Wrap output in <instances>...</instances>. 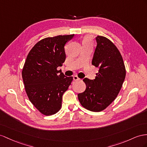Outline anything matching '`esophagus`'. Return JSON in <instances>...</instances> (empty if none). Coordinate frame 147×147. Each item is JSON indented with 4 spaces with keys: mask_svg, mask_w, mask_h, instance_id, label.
I'll return each instance as SVG.
<instances>
[{
    "mask_svg": "<svg viewBox=\"0 0 147 147\" xmlns=\"http://www.w3.org/2000/svg\"><path fill=\"white\" fill-rule=\"evenodd\" d=\"M79 80H80V78H79L77 76H73V80L74 81H78Z\"/></svg>",
    "mask_w": 147,
    "mask_h": 147,
    "instance_id": "34e87169",
    "label": "esophagus"
}]
</instances>
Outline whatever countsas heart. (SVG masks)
<instances>
[{
	"label": "heart",
	"instance_id": "heart-1",
	"mask_svg": "<svg viewBox=\"0 0 147 147\" xmlns=\"http://www.w3.org/2000/svg\"><path fill=\"white\" fill-rule=\"evenodd\" d=\"M92 43V40H91V38L87 36H85L83 40H82V45H85V44H91Z\"/></svg>",
	"mask_w": 147,
	"mask_h": 147
}]
</instances>
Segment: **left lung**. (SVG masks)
<instances>
[{
  "label": "left lung",
  "instance_id": "1",
  "mask_svg": "<svg viewBox=\"0 0 147 147\" xmlns=\"http://www.w3.org/2000/svg\"><path fill=\"white\" fill-rule=\"evenodd\" d=\"M97 45L92 65L98 67L94 80L84 78L85 91L78 94L84 108L92 112L105 109L115 100L125 80L126 71L121 55L115 45L107 38L96 37Z\"/></svg>",
  "mask_w": 147,
  "mask_h": 147
}]
</instances>
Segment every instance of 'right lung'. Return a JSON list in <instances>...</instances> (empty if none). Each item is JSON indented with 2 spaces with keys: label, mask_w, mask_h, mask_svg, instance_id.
Returning <instances> with one entry per match:
<instances>
[{
  "label": "right lung",
  "mask_w": 147,
  "mask_h": 147,
  "mask_svg": "<svg viewBox=\"0 0 147 147\" xmlns=\"http://www.w3.org/2000/svg\"><path fill=\"white\" fill-rule=\"evenodd\" d=\"M74 36L58 35L41 40L26 59L22 70L26 92L33 106L45 115L60 110L63 94L73 80L56 68L65 62V46Z\"/></svg>",
  "instance_id": "obj_1"
}]
</instances>
